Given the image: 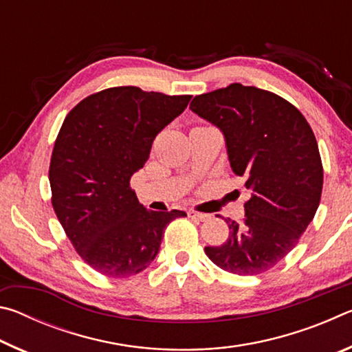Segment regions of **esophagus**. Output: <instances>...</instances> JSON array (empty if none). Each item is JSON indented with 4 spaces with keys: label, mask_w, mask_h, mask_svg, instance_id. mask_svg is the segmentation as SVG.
<instances>
[{
    "label": "esophagus",
    "mask_w": 352,
    "mask_h": 352,
    "mask_svg": "<svg viewBox=\"0 0 352 352\" xmlns=\"http://www.w3.org/2000/svg\"><path fill=\"white\" fill-rule=\"evenodd\" d=\"M188 216H189L190 219L200 220V222H205V220L210 219V216H208V214H205V212H199V211H194V210H189V211H188Z\"/></svg>",
    "instance_id": "34e87169"
}]
</instances>
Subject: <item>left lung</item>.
<instances>
[{
  "mask_svg": "<svg viewBox=\"0 0 352 352\" xmlns=\"http://www.w3.org/2000/svg\"><path fill=\"white\" fill-rule=\"evenodd\" d=\"M189 109L220 129L231 169L250 192L242 222L226 220L228 239L205 247L206 256L234 275L270 270L296 245L320 205L323 164L311 126L281 96L242 83L199 94Z\"/></svg>",
  "mask_w": 352,
  "mask_h": 352,
  "instance_id": "8db88e82",
  "label": "left lung"
}]
</instances>
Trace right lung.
Returning a JSON list of instances; mask_svg holds the SVG:
<instances>
[{"label":"right lung","mask_w":352,"mask_h":352,"mask_svg":"<svg viewBox=\"0 0 352 352\" xmlns=\"http://www.w3.org/2000/svg\"><path fill=\"white\" fill-rule=\"evenodd\" d=\"M190 98L113 87L80 100L65 118L50 164L52 208L76 252L105 276L147 269L166 226L186 216L147 210L130 178Z\"/></svg>","instance_id":"add662e5"}]
</instances>
